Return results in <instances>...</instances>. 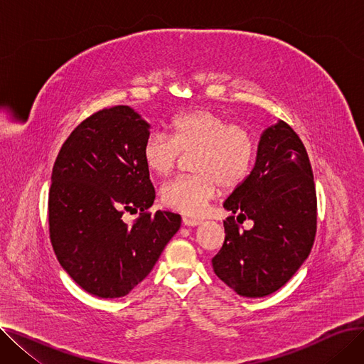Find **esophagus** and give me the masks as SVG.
<instances>
[{"label":"esophagus","mask_w":364,"mask_h":364,"mask_svg":"<svg viewBox=\"0 0 364 364\" xmlns=\"http://www.w3.org/2000/svg\"><path fill=\"white\" fill-rule=\"evenodd\" d=\"M183 223H184V225H192V227H195V225H199L202 221H200V220H198V218L183 217Z\"/></svg>","instance_id":"34e87169"}]
</instances>
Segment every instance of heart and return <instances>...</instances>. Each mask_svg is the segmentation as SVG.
I'll return each mask as SVG.
<instances>
[{
	"label": "heart",
	"instance_id": "heart-1",
	"mask_svg": "<svg viewBox=\"0 0 364 364\" xmlns=\"http://www.w3.org/2000/svg\"><path fill=\"white\" fill-rule=\"evenodd\" d=\"M258 153L255 132L245 124L232 122L224 114L198 107L183 112L169 122V136L151 132L141 156L155 176L166 177L181 162L192 156L190 169L195 174L180 177L162 187V202L176 211L199 217L220 193L242 186L251 176Z\"/></svg>",
	"mask_w": 364,
	"mask_h": 364
}]
</instances>
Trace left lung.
<instances>
[{"label": "left lung", "mask_w": 364, "mask_h": 364, "mask_svg": "<svg viewBox=\"0 0 364 364\" xmlns=\"http://www.w3.org/2000/svg\"><path fill=\"white\" fill-rule=\"evenodd\" d=\"M225 239L213 258L215 274L240 296L280 289L307 259L317 230L311 164L298 134L283 121L267 128L246 181L224 202ZM250 218L251 231L237 224Z\"/></svg>", "instance_id": "1"}]
</instances>
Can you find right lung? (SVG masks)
<instances>
[{
	"mask_svg": "<svg viewBox=\"0 0 364 364\" xmlns=\"http://www.w3.org/2000/svg\"><path fill=\"white\" fill-rule=\"evenodd\" d=\"M149 124L129 106L92 113L63 143L53 166L48 228L54 254L84 291L125 296L146 279L181 217L149 213L155 188L141 156ZM124 212L139 213L131 225Z\"/></svg>",
	"mask_w": 364,
	"mask_h": 364,
	"instance_id": "add662e5",
	"label": "right lung"
}]
</instances>
